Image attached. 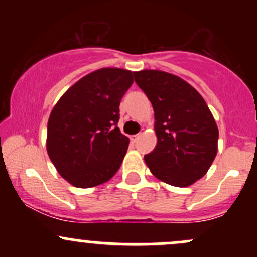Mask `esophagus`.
Masks as SVG:
<instances>
[{"label":"esophagus","instance_id":"34e87169","mask_svg":"<svg viewBox=\"0 0 257 257\" xmlns=\"http://www.w3.org/2000/svg\"><path fill=\"white\" fill-rule=\"evenodd\" d=\"M139 138H140V134H137V135H133V137H132L131 139H132V140H133V141H137Z\"/></svg>","mask_w":257,"mask_h":257}]
</instances>
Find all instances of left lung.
<instances>
[{
	"instance_id": "8db88e82",
	"label": "left lung",
	"mask_w": 257,
	"mask_h": 257,
	"mask_svg": "<svg viewBox=\"0 0 257 257\" xmlns=\"http://www.w3.org/2000/svg\"><path fill=\"white\" fill-rule=\"evenodd\" d=\"M134 78L155 111L157 145L145 159L161 181L187 187L202 179L217 153L219 129L203 96L179 76L141 70Z\"/></svg>"
}]
</instances>
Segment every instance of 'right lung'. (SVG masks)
<instances>
[{
    "label": "right lung",
    "mask_w": 257,
    "mask_h": 257,
    "mask_svg": "<svg viewBox=\"0 0 257 257\" xmlns=\"http://www.w3.org/2000/svg\"><path fill=\"white\" fill-rule=\"evenodd\" d=\"M133 72L104 67L63 94L49 114L47 152L61 178L78 188L95 187L118 172L129 145L120 133V99Z\"/></svg>",
    "instance_id": "obj_1"
}]
</instances>
